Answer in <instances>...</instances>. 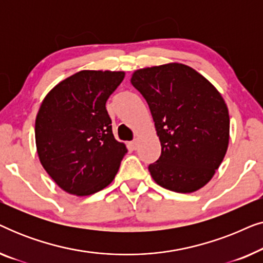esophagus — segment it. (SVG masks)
Here are the masks:
<instances>
[{
  "mask_svg": "<svg viewBox=\"0 0 263 263\" xmlns=\"http://www.w3.org/2000/svg\"><path fill=\"white\" fill-rule=\"evenodd\" d=\"M136 146H138V142H136L135 140H134V141L129 142V147H130L132 149H136Z\"/></svg>",
  "mask_w": 263,
  "mask_h": 263,
  "instance_id": "obj_1",
  "label": "esophagus"
}]
</instances>
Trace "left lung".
<instances>
[{"instance_id":"1","label":"left lung","mask_w":263,"mask_h":263,"mask_svg":"<svg viewBox=\"0 0 263 263\" xmlns=\"http://www.w3.org/2000/svg\"><path fill=\"white\" fill-rule=\"evenodd\" d=\"M130 82L148 104L160 140L159 159L148 166L154 182L176 193L202 188L228 151L230 116L224 98L182 63L138 69Z\"/></svg>"}]
</instances>
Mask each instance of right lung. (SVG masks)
<instances>
[{
    "label": "right lung",
    "instance_id": "obj_1",
    "mask_svg": "<svg viewBox=\"0 0 263 263\" xmlns=\"http://www.w3.org/2000/svg\"><path fill=\"white\" fill-rule=\"evenodd\" d=\"M124 71L81 70L59 82L35 117L41 164L64 192L88 196L114 181L128 152L112 134L106 100Z\"/></svg>",
    "mask_w": 263,
    "mask_h": 263
}]
</instances>
